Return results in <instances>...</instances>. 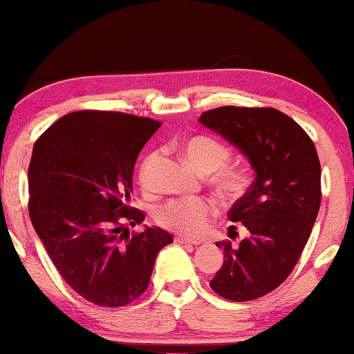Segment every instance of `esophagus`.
Listing matches in <instances>:
<instances>
[{"mask_svg":"<svg viewBox=\"0 0 354 354\" xmlns=\"http://www.w3.org/2000/svg\"><path fill=\"white\" fill-rule=\"evenodd\" d=\"M174 241L177 242V244H187V245H198L200 241H195V239H187L183 236H176L174 237Z\"/></svg>","mask_w":354,"mask_h":354,"instance_id":"34e87169","label":"esophagus"}]
</instances>
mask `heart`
I'll return each mask as SVG.
<instances>
[{"label":"heart","instance_id":"obj_1","mask_svg":"<svg viewBox=\"0 0 354 354\" xmlns=\"http://www.w3.org/2000/svg\"><path fill=\"white\" fill-rule=\"evenodd\" d=\"M183 156L192 166L209 174V180L219 195L232 200L249 188L252 171L245 164L229 162L232 151L226 143L213 136L198 135L188 138L180 145ZM158 164V154L153 153L140 167V183L145 190L153 188V174ZM218 206L209 198L171 200L156 211V221L169 231H176L188 237H198L216 218Z\"/></svg>","mask_w":354,"mask_h":354}]
</instances>
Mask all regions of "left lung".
Listing matches in <instances>:
<instances>
[{"mask_svg": "<svg viewBox=\"0 0 354 354\" xmlns=\"http://www.w3.org/2000/svg\"><path fill=\"white\" fill-rule=\"evenodd\" d=\"M200 122L244 151L257 177L229 209L247 237L216 242L224 263L209 286L216 295L245 302L284 283L309 241L322 187L314 141L299 123L273 107L226 105L206 110ZM236 226L229 237L236 239Z\"/></svg>", "mask_w": 354, "mask_h": 354, "instance_id": "left-lung-1", "label": "left lung"}]
</instances>
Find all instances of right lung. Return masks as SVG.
<instances>
[{
  "label": "right lung",
  "instance_id": "right-lung-1",
  "mask_svg": "<svg viewBox=\"0 0 354 354\" xmlns=\"http://www.w3.org/2000/svg\"><path fill=\"white\" fill-rule=\"evenodd\" d=\"M159 120L113 110L62 117L35 141L29 216L68 286L100 307H123L148 288L156 257L172 242L130 206L138 154Z\"/></svg>",
  "mask_w": 354,
  "mask_h": 354
}]
</instances>
